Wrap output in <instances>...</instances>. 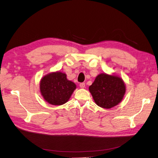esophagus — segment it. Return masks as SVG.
Here are the masks:
<instances>
[{
    "mask_svg": "<svg viewBox=\"0 0 158 158\" xmlns=\"http://www.w3.org/2000/svg\"><path fill=\"white\" fill-rule=\"evenodd\" d=\"M79 85H80V87L81 88H85V83H84V82H82V83H80Z\"/></svg>",
    "mask_w": 158,
    "mask_h": 158,
    "instance_id": "1",
    "label": "esophagus"
}]
</instances>
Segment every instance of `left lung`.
I'll use <instances>...</instances> for the list:
<instances>
[{
  "instance_id": "8db88e82",
  "label": "left lung",
  "mask_w": 158,
  "mask_h": 158,
  "mask_svg": "<svg viewBox=\"0 0 158 158\" xmlns=\"http://www.w3.org/2000/svg\"><path fill=\"white\" fill-rule=\"evenodd\" d=\"M89 90L98 106L110 109L121 102L126 88L120 77L101 74L95 78Z\"/></svg>"
}]
</instances>
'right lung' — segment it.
I'll return each instance as SVG.
<instances>
[{
  "mask_svg": "<svg viewBox=\"0 0 158 158\" xmlns=\"http://www.w3.org/2000/svg\"><path fill=\"white\" fill-rule=\"evenodd\" d=\"M76 88V84L68 80L66 75L60 72L45 75L40 82L43 97L47 102L54 106L67 102Z\"/></svg>",
  "mask_w": 158,
  "mask_h": 158,
  "instance_id": "obj_1",
  "label": "right lung"
}]
</instances>
